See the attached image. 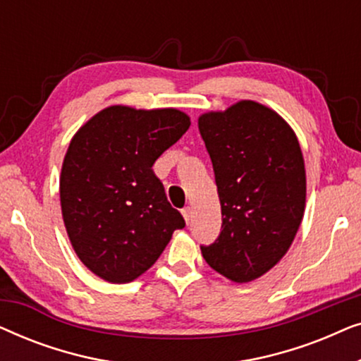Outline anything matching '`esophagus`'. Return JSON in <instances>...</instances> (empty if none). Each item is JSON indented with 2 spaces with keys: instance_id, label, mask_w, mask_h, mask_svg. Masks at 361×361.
I'll use <instances>...</instances> for the list:
<instances>
[{
  "instance_id": "1",
  "label": "esophagus",
  "mask_w": 361,
  "mask_h": 361,
  "mask_svg": "<svg viewBox=\"0 0 361 361\" xmlns=\"http://www.w3.org/2000/svg\"><path fill=\"white\" fill-rule=\"evenodd\" d=\"M182 216H184L185 224L189 225L190 220H192V209H190V207H184V209H182Z\"/></svg>"
}]
</instances>
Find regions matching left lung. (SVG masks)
Masks as SVG:
<instances>
[{
  "label": "left lung",
  "mask_w": 361,
  "mask_h": 361,
  "mask_svg": "<svg viewBox=\"0 0 361 361\" xmlns=\"http://www.w3.org/2000/svg\"><path fill=\"white\" fill-rule=\"evenodd\" d=\"M214 164L221 231L200 246L207 264L243 284L268 273L293 245L305 209V167L283 116L253 100L199 116Z\"/></svg>",
  "instance_id": "1"
}]
</instances>
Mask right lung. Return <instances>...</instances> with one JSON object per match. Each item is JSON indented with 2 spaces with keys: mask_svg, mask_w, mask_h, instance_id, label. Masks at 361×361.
Masks as SVG:
<instances>
[{
  "mask_svg": "<svg viewBox=\"0 0 361 361\" xmlns=\"http://www.w3.org/2000/svg\"><path fill=\"white\" fill-rule=\"evenodd\" d=\"M189 126L177 108L113 105L73 135L61 172L62 219L78 259L98 278H140L185 226L152 164Z\"/></svg>",
  "mask_w": 361,
  "mask_h": 361,
  "instance_id": "obj_1",
  "label": "right lung"
}]
</instances>
